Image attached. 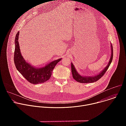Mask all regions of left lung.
<instances>
[{"mask_svg": "<svg viewBox=\"0 0 126 126\" xmlns=\"http://www.w3.org/2000/svg\"><path fill=\"white\" fill-rule=\"evenodd\" d=\"M111 55L108 64L107 66L99 74L92 76H82L77 71L76 68H75L74 65L73 63L71 62V71L72 73L73 78L77 82L82 83H93L95 82L98 80H99L106 73V72L108 69L109 67L110 66L113 59V46L112 44H111Z\"/></svg>", "mask_w": 126, "mask_h": 126, "instance_id": "1", "label": "left lung"}]
</instances>
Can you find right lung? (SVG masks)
I'll use <instances>...</instances> for the list:
<instances>
[{
    "instance_id": "obj_1",
    "label": "right lung",
    "mask_w": 126,
    "mask_h": 126,
    "mask_svg": "<svg viewBox=\"0 0 126 126\" xmlns=\"http://www.w3.org/2000/svg\"><path fill=\"white\" fill-rule=\"evenodd\" d=\"M19 35V31L16 34L15 39L14 61L17 70L32 84H37L45 82L50 78L53 69L62 58L51 61L42 67L38 68L32 66L26 61L20 52L18 42Z\"/></svg>"
}]
</instances>
